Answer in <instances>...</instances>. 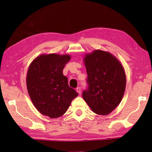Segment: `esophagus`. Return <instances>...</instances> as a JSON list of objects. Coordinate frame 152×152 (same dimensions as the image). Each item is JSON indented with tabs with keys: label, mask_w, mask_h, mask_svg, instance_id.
I'll return each mask as SVG.
<instances>
[{
	"label": "esophagus",
	"mask_w": 152,
	"mask_h": 152,
	"mask_svg": "<svg viewBox=\"0 0 152 152\" xmlns=\"http://www.w3.org/2000/svg\"><path fill=\"white\" fill-rule=\"evenodd\" d=\"M76 91L79 94H80L81 93V89H80V87H77V88L76 89Z\"/></svg>",
	"instance_id": "esophagus-1"
}]
</instances>
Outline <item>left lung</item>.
<instances>
[{
    "mask_svg": "<svg viewBox=\"0 0 152 152\" xmlns=\"http://www.w3.org/2000/svg\"><path fill=\"white\" fill-rule=\"evenodd\" d=\"M83 59L89 87L82 97L93 112L106 115L122 99L126 86L124 67L112 54L99 49L86 54Z\"/></svg>",
    "mask_w": 152,
    "mask_h": 152,
    "instance_id": "left-lung-1",
    "label": "left lung"
}]
</instances>
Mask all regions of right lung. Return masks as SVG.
Wrapping results in <instances>:
<instances>
[{"label":"right lung","mask_w":152,"mask_h":152,"mask_svg":"<svg viewBox=\"0 0 152 152\" xmlns=\"http://www.w3.org/2000/svg\"><path fill=\"white\" fill-rule=\"evenodd\" d=\"M70 59L69 54H43L30 63L26 75L27 90L32 103L44 115L51 118L62 116L78 96L63 74Z\"/></svg>","instance_id":"right-lung-1"}]
</instances>
